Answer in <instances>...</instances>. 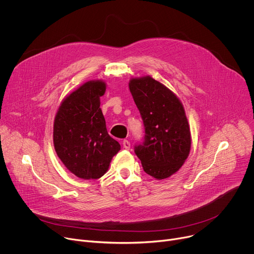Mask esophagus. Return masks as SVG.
Instances as JSON below:
<instances>
[{
	"instance_id": "obj_1",
	"label": "esophagus",
	"mask_w": 254,
	"mask_h": 254,
	"mask_svg": "<svg viewBox=\"0 0 254 254\" xmlns=\"http://www.w3.org/2000/svg\"><path fill=\"white\" fill-rule=\"evenodd\" d=\"M123 147H124V149H126V150H129V149H130V142H129L127 139H125V140L123 141Z\"/></svg>"
}]
</instances>
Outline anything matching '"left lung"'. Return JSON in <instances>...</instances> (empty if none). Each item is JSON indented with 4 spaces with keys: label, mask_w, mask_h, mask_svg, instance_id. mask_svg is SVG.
I'll use <instances>...</instances> for the list:
<instances>
[{
    "label": "left lung",
    "mask_w": 254,
    "mask_h": 254,
    "mask_svg": "<svg viewBox=\"0 0 254 254\" xmlns=\"http://www.w3.org/2000/svg\"><path fill=\"white\" fill-rule=\"evenodd\" d=\"M128 87L146 132L134 153L148 175L157 180L169 178L183 166L191 150V131L183 104L151 76L131 78Z\"/></svg>",
    "instance_id": "left-lung-1"
}]
</instances>
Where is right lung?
<instances>
[{"label":"right lung","instance_id":"right-lung-1","mask_svg":"<svg viewBox=\"0 0 254 254\" xmlns=\"http://www.w3.org/2000/svg\"><path fill=\"white\" fill-rule=\"evenodd\" d=\"M106 83L90 80L61 102L53 127V143L63 165L83 180L98 179L110 168L121 144L107 132L100 110Z\"/></svg>","mask_w":254,"mask_h":254}]
</instances>
